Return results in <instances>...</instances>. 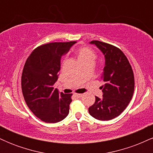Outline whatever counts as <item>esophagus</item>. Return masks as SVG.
<instances>
[{"instance_id":"1","label":"esophagus","mask_w":153,"mask_h":153,"mask_svg":"<svg viewBox=\"0 0 153 153\" xmlns=\"http://www.w3.org/2000/svg\"><path fill=\"white\" fill-rule=\"evenodd\" d=\"M74 96L75 97L77 98V99H80V98L82 97V96H83V94H74Z\"/></svg>"}]
</instances>
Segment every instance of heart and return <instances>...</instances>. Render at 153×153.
<instances>
[{
    "mask_svg": "<svg viewBox=\"0 0 153 153\" xmlns=\"http://www.w3.org/2000/svg\"><path fill=\"white\" fill-rule=\"evenodd\" d=\"M78 60L81 63L86 62H94L96 54L93 49L88 47H80L76 50Z\"/></svg>",
    "mask_w": 153,
    "mask_h": 153,
    "instance_id": "obj_1",
    "label": "heart"
}]
</instances>
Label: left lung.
Wrapping results in <instances>:
<instances>
[{
	"label": "left lung",
	"mask_w": 153,
	"mask_h": 153,
	"mask_svg": "<svg viewBox=\"0 0 153 153\" xmlns=\"http://www.w3.org/2000/svg\"><path fill=\"white\" fill-rule=\"evenodd\" d=\"M105 57V66L101 80L103 98L88 108L91 116L98 120L108 121L118 117L130 102L134 91V77L129 60L118 47L103 42L91 41Z\"/></svg>",
	"instance_id": "obj_1"
}]
</instances>
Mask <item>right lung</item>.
<instances>
[{
  "instance_id": "1",
  "label": "right lung",
  "mask_w": 153,
  "mask_h": 153,
  "mask_svg": "<svg viewBox=\"0 0 153 153\" xmlns=\"http://www.w3.org/2000/svg\"><path fill=\"white\" fill-rule=\"evenodd\" d=\"M75 42H51L39 46L24 65L23 96L29 109L45 122H59L69 114L73 94L59 93L53 85L58 78L61 58Z\"/></svg>"
}]
</instances>
